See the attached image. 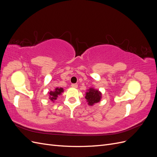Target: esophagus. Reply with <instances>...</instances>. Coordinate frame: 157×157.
I'll use <instances>...</instances> for the list:
<instances>
[{
    "instance_id": "1",
    "label": "esophagus",
    "mask_w": 157,
    "mask_h": 157,
    "mask_svg": "<svg viewBox=\"0 0 157 157\" xmlns=\"http://www.w3.org/2000/svg\"><path fill=\"white\" fill-rule=\"evenodd\" d=\"M71 86L75 88H77L78 87V84H71Z\"/></svg>"
}]
</instances>
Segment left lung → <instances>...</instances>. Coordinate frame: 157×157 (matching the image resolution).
Here are the masks:
<instances>
[{"label": "left lung", "instance_id": "1", "mask_svg": "<svg viewBox=\"0 0 157 157\" xmlns=\"http://www.w3.org/2000/svg\"><path fill=\"white\" fill-rule=\"evenodd\" d=\"M101 96L102 94L99 90L94 88H90L86 92L85 98L86 99V102H88V105L93 106L95 103L101 101Z\"/></svg>", "mask_w": 157, "mask_h": 157}]
</instances>
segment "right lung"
Segmentation results:
<instances>
[{
	"mask_svg": "<svg viewBox=\"0 0 157 157\" xmlns=\"http://www.w3.org/2000/svg\"><path fill=\"white\" fill-rule=\"evenodd\" d=\"M63 88H58L57 87L53 91H50L48 92V96H49V99L52 101V102H54L55 100H56L57 98L62 94V92H63Z\"/></svg>",
	"mask_w": 157,
	"mask_h": 157,
	"instance_id": "1",
	"label": "right lung"
}]
</instances>
